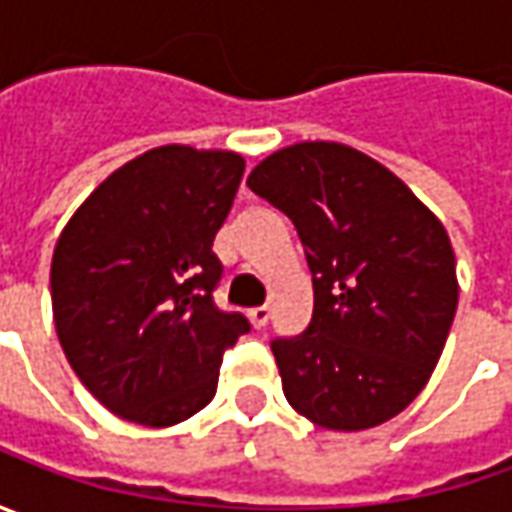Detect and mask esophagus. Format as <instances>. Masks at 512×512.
I'll list each match as a JSON object with an SVG mask.
<instances>
[{
	"label": "esophagus",
	"instance_id": "1",
	"mask_svg": "<svg viewBox=\"0 0 512 512\" xmlns=\"http://www.w3.org/2000/svg\"><path fill=\"white\" fill-rule=\"evenodd\" d=\"M247 319H250V325L256 327V330H262V327L267 325V319H270V307L267 305L253 307V310L247 313Z\"/></svg>",
	"mask_w": 512,
	"mask_h": 512
}]
</instances>
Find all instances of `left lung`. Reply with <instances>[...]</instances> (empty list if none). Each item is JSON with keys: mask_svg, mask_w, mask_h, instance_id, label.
<instances>
[{"mask_svg": "<svg viewBox=\"0 0 512 512\" xmlns=\"http://www.w3.org/2000/svg\"><path fill=\"white\" fill-rule=\"evenodd\" d=\"M247 187L293 222L313 273L310 325L270 342L290 407L347 433L399 416L459 305L442 222L399 176L336 142L276 150Z\"/></svg>", "mask_w": 512, "mask_h": 512, "instance_id": "8db88e82", "label": "left lung"}]
</instances>
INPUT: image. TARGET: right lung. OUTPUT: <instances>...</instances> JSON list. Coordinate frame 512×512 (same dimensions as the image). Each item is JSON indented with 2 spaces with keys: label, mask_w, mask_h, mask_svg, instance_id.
Instances as JSON below:
<instances>
[{
  "label": "right lung",
  "mask_w": 512,
  "mask_h": 512,
  "mask_svg": "<svg viewBox=\"0 0 512 512\" xmlns=\"http://www.w3.org/2000/svg\"><path fill=\"white\" fill-rule=\"evenodd\" d=\"M245 159L153 148L110 173L70 216L53 265L56 336L73 373L119 419L170 427L216 393L227 347L250 330L213 302Z\"/></svg>",
  "instance_id": "obj_1"
}]
</instances>
